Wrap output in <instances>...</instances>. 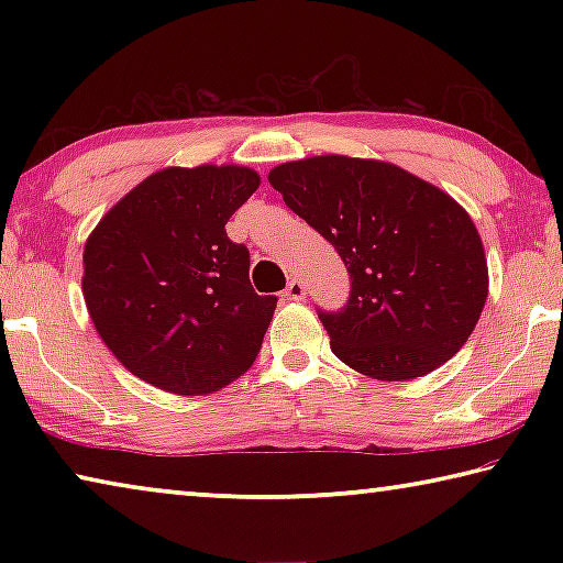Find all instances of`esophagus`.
<instances>
[{"label": "esophagus", "instance_id": "obj_1", "mask_svg": "<svg viewBox=\"0 0 563 563\" xmlns=\"http://www.w3.org/2000/svg\"><path fill=\"white\" fill-rule=\"evenodd\" d=\"M285 298H288V300H302V298H305V285H302V280L292 278V280L288 283V288H285Z\"/></svg>", "mask_w": 563, "mask_h": 563}]
</instances>
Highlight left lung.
<instances>
[{
  "mask_svg": "<svg viewBox=\"0 0 563 563\" xmlns=\"http://www.w3.org/2000/svg\"><path fill=\"white\" fill-rule=\"evenodd\" d=\"M268 180L347 265V305L320 312L338 360L407 383L462 350L489 271L479 231L450 194L387 161L338 154L288 161Z\"/></svg>",
  "mask_w": 563,
  "mask_h": 563,
  "instance_id": "obj_1",
  "label": "left lung"
}]
</instances>
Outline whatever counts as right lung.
<instances>
[{
    "mask_svg": "<svg viewBox=\"0 0 563 563\" xmlns=\"http://www.w3.org/2000/svg\"><path fill=\"white\" fill-rule=\"evenodd\" d=\"M261 186L245 166L161 168L101 218L81 290L113 357L174 395H208L258 357L275 295L253 290L251 253L225 223Z\"/></svg>",
    "mask_w": 563,
    "mask_h": 563,
    "instance_id": "obj_1",
    "label": "right lung"
}]
</instances>
